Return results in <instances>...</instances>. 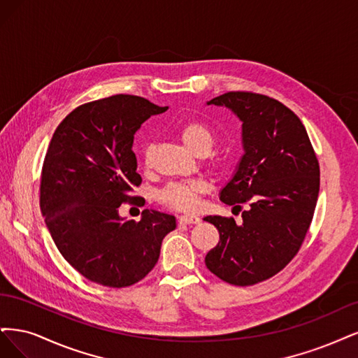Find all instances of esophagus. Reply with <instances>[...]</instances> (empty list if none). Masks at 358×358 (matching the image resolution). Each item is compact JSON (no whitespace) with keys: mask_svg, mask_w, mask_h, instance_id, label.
Instances as JSON below:
<instances>
[{"mask_svg":"<svg viewBox=\"0 0 358 358\" xmlns=\"http://www.w3.org/2000/svg\"><path fill=\"white\" fill-rule=\"evenodd\" d=\"M178 222H180L181 224H198V223L201 222V218L196 217V215H187V214H184V215H180V217H178Z\"/></svg>","mask_w":358,"mask_h":358,"instance_id":"34e87169","label":"esophagus"}]
</instances>
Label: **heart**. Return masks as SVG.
Wrapping results in <instances>:
<instances>
[{"label":"heart","mask_w":358,"mask_h":358,"mask_svg":"<svg viewBox=\"0 0 358 358\" xmlns=\"http://www.w3.org/2000/svg\"><path fill=\"white\" fill-rule=\"evenodd\" d=\"M181 141L198 155H208L214 147L215 136L213 131L202 122L189 120L178 128ZM144 160L150 162V148L144 150ZM210 190V184L202 178L169 182L157 193V199L168 208L177 211H194L199 206L201 196Z\"/></svg>","instance_id":"b5f03b06"}]
</instances>
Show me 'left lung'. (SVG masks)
I'll return each mask as SVG.
<instances>
[{
  "label": "left lung",
  "mask_w": 358,
  "mask_h": 358,
  "mask_svg": "<svg viewBox=\"0 0 358 358\" xmlns=\"http://www.w3.org/2000/svg\"><path fill=\"white\" fill-rule=\"evenodd\" d=\"M242 122V156L222 202L241 208L234 217L208 215L220 241L205 257L218 278L252 285L282 271L301 250L320 192V165L303 123L282 102L255 92H227L208 102Z\"/></svg>",
  "instance_id": "obj_1"
}]
</instances>
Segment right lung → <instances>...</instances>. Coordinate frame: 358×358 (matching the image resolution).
Segmentation results:
<instances>
[{
  "instance_id": "right-lung-1",
  "label": "right lung",
  "mask_w": 358,
  "mask_h": 358,
  "mask_svg": "<svg viewBox=\"0 0 358 358\" xmlns=\"http://www.w3.org/2000/svg\"><path fill=\"white\" fill-rule=\"evenodd\" d=\"M145 98L113 95L86 102L57 126L44 157L40 208L57 250L85 278L129 287L155 268L176 217L144 210L124 220L141 184L134 135L153 114L166 111Z\"/></svg>"
}]
</instances>
